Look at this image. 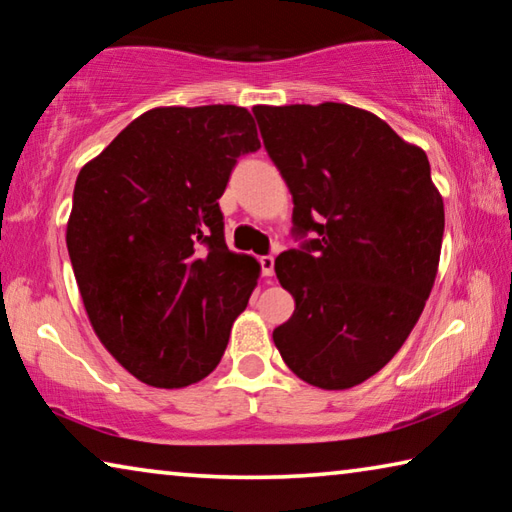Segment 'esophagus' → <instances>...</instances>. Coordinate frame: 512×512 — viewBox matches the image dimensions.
Listing matches in <instances>:
<instances>
[{
	"mask_svg": "<svg viewBox=\"0 0 512 512\" xmlns=\"http://www.w3.org/2000/svg\"><path fill=\"white\" fill-rule=\"evenodd\" d=\"M259 264H262V275L264 277H271L275 273V257L273 255L259 257Z\"/></svg>",
	"mask_w": 512,
	"mask_h": 512,
	"instance_id": "obj_1",
	"label": "esophagus"
}]
</instances>
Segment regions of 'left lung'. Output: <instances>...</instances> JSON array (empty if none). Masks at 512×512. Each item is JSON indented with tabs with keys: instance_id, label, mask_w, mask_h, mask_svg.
<instances>
[{
	"instance_id": "obj_1",
	"label": "left lung",
	"mask_w": 512,
	"mask_h": 512,
	"mask_svg": "<svg viewBox=\"0 0 512 512\" xmlns=\"http://www.w3.org/2000/svg\"><path fill=\"white\" fill-rule=\"evenodd\" d=\"M264 146L293 196V235L275 259L296 300L273 329L296 375L345 391L391 361L427 302L443 246V196L420 146L348 103L255 106Z\"/></svg>"
}]
</instances>
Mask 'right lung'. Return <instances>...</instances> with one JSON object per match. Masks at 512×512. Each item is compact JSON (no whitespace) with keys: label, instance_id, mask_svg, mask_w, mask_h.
<instances>
[{"label":"right lung","instance_id":"right-lung-1","mask_svg":"<svg viewBox=\"0 0 512 512\" xmlns=\"http://www.w3.org/2000/svg\"><path fill=\"white\" fill-rule=\"evenodd\" d=\"M259 146L246 108H153L76 178V284L103 348L144 384L183 388L219 366L259 277L225 246L219 198Z\"/></svg>","mask_w":512,"mask_h":512}]
</instances>
